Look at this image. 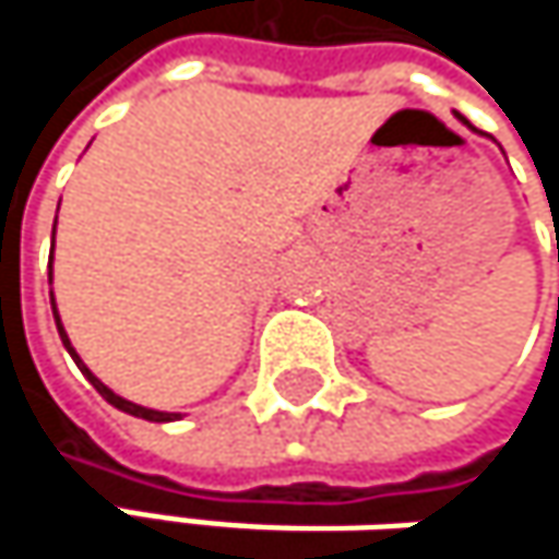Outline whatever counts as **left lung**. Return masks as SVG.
<instances>
[{
	"mask_svg": "<svg viewBox=\"0 0 559 559\" xmlns=\"http://www.w3.org/2000/svg\"><path fill=\"white\" fill-rule=\"evenodd\" d=\"M460 119H463V116H460ZM463 122H466V119H463ZM466 126H469V122H466Z\"/></svg>",
	"mask_w": 559,
	"mask_h": 559,
	"instance_id": "1",
	"label": "left lung"
}]
</instances>
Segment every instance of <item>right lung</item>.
<instances>
[{
    "label": "right lung",
    "instance_id": "obj_1",
    "mask_svg": "<svg viewBox=\"0 0 559 559\" xmlns=\"http://www.w3.org/2000/svg\"><path fill=\"white\" fill-rule=\"evenodd\" d=\"M51 310H55L57 333H60V340H63V346H67V353L73 356V362L80 366V372H83V376L90 379V385H93V389L99 391V394H103V397H106V401H109L112 407H119V411H126V414H132V417H142V420H158V424H165V420H174V417H177V414H168V411H152V407H142V404H132V401H126V397H119V394H116V391H112V389H106V385H103V382H99V379H96V376H93V372H90V369L83 366V359L76 356V349L70 346V340H67V333H63V323H60V317H57L55 290H51Z\"/></svg>",
    "mask_w": 559,
    "mask_h": 559
}]
</instances>
